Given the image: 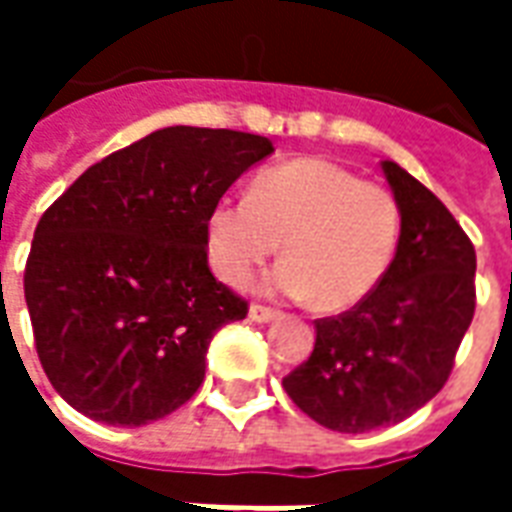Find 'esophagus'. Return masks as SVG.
<instances>
[{
    "mask_svg": "<svg viewBox=\"0 0 512 512\" xmlns=\"http://www.w3.org/2000/svg\"><path fill=\"white\" fill-rule=\"evenodd\" d=\"M277 318H279V312L271 310V307H263V304H252V307H249V321L274 323Z\"/></svg>",
    "mask_w": 512,
    "mask_h": 512,
    "instance_id": "1",
    "label": "esophagus"
}]
</instances>
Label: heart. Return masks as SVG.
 <instances>
[{"label": "heart", "instance_id": "b5f03b06", "mask_svg": "<svg viewBox=\"0 0 512 512\" xmlns=\"http://www.w3.org/2000/svg\"><path fill=\"white\" fill-rule=\"evenodd\" d=\"M205 233L224 282L246 285L282 241L288 260L263 279V290L343 312L367 299L392 266L400 208L384 186L323 158H296L263 169L249 197L216 202Z\"/></svg>", "mask_w": 512, "mask_h": 512}]
</instances>
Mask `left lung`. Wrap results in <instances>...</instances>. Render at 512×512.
<instances>
[{
	"mask_svg": "<svg viewBox=\"0 0 512 512\" xmlns=\"http://www.w3.org/2000/svg\"><path fill=\"white\" fill-rule=\"evenodd\" d=\"M381 169L400 208L395 260L354 310L315 321L310 359L282 381L307 417L340 433L395 425L436 397L474 315L472 241L400 164Z\"/></svg>",
	"mask_w": 512,
	"mask_h": 512,
	"instance_id": "obj_1",
	"label": "left lung"
}]
</instances>
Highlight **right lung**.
Segmentation results:
<instances>
[{
    "instance_id": "right-lung-1",
    "label": "right lung",
    "mask_w": 512,
    "mask_h": 512,
    "mask_svg": "<svg viewBox=\"0 0 512 512\" xmlns=\"http://www.w3.org/2000/svg\"><path fill=\"white\" fill-rule=\"evenodd\" d=\"M271 139L169 126L98 161L43 213L24 296L40 365L84 417L136 428L200 389L246 301L208 268V213Z\"/></svg>"
}]
</instances>
